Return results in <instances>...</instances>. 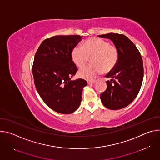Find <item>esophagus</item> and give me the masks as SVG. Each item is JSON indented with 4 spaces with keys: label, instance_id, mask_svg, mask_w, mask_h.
<instances>
[{
    "label": "esophagus",
    "instance_id": "esophagus-1",
    "mask_svg": "<svg viewBox=\"0 0 160 160\" xmlns=\"http://www.w3.org/2000/svg\"><path fill=\"white\" fill-rule=\"evenodd\" d=\"M95 82V81H88V84H89V85L93 84Z\"/></svg>",
    "mask_w": 160,
    "mask_h": 160
}]
</instances>
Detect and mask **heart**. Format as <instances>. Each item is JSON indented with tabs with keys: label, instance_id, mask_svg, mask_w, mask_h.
<instances>
[{
	"label": "heart",
	"instance_id": "1",
	"mask_svg": "<svg viewBox=\"0 0 160 160\" xmlns=\"http://www.w3.org/2000/svg\"><path fill=\"white\" fill-rule=\"evenodd\" d=\"M77 67H83L91 58L92 65L79 70V76L86 79H93L102 73H108L116 65L119 53L116 47L103 39L91 38L81 46H76L71 53Z\"/></svg>",
	"mask_w": 160,
	"mask_h": 160
}]
</instances>
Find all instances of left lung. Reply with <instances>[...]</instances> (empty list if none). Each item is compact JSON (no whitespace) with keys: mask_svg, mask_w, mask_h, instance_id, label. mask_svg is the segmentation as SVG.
I'll return each instance as SVG.
<instances>
[{"mask_svg":"<svg viewBox=\"0 0 160 160\" xmlns=\"http://www.w3.org/2000/svg\"><path fill=\"white\" fill-rule=\"evenodd\" d=\"M111 39L119 53L115 67L105 76L107 89L100 94L105 108L118 110L128 105L137 96L144 77L142 58L135 45L125 35L109 33L98 35Z\"/></svg>","mask_w":160,"mask_h":160,"instance_id":"8db88e82","label":"left lung"}]
</instances>
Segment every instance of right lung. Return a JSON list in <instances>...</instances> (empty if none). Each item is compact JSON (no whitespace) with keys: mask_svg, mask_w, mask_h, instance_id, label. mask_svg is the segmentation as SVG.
<instances>
[{"mask_svg":"<svg viewBox=\"0 0 160 160\" xmlns=\"http://www.w3.org/2000/svg\"><path fill=\"white\" fill-rule=\"evenodd\" d=\"M82 36L56 35L42 41L35 55L32 73L37 91L49 108L58 113L76 111L87 82L70 80L78 68L71 53Z\"/></svg>","mask_w":160,"mask_h":160,"instance_id":"right-lung-1","label":"right lung"}]
</instances>
